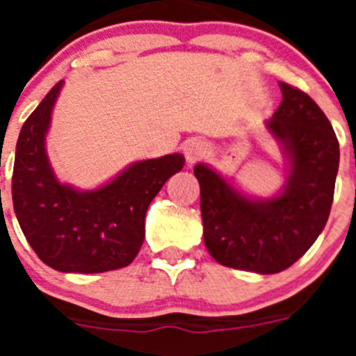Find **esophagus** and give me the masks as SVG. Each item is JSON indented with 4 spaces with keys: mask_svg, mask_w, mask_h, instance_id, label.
<instances>
[{
    "mask_svg": "<svg viewBox=\"0 0 356 356\" xmlns=\"http://www.w3.org/2000/svg\"><path fill=\"white\" fill-rule=\"evenodd\" d=\"M207 153V146L200 139H188L184 146V155L188 163H194Z\"/></svg>",
    "mask_w": 356,
    "mask_h": 356,
    "instance_id": "obj_1",
    "label": "esophagus"
}]
</instances>
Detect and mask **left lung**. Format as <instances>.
<instances>
[{"mask_svg":"<svg viewBox=\"0 0 356 356\" xmlns=\"http://www.w3.org/2000/svg\"><path fill=\"white\" fill-rule=\"evenodd\" d=\"M282 105L266 121L287 162L284 187L269 197L242 191L200 162L203 238L221 266L275 275L300 260L325 228L339 171V143L312 97L280 81Z\"/></svg>","mask_w":356,"mask_h":356,"instance_id":"8db88e82","label":"left lung"}]
</instances>
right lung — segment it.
I'll use <instances>...</instances> for the list:
<instances>
[{
	"label": "right lung",
	"instance_id": "add662e5",
	"mask_svg": "<svg viewBox=\"0 0 356 356\" xmlns=\"http://www.w3.org/2000/svg\"><path fill=\"white\" fill-rule=\"evenodd\" d=\"M64 80L46 94L21 128L15 146L12 200L31 250L60 273L92 275L134 262L144 242V219L162 185L181 171L180 153L131 162L96 188L58 180L46 137Z\"/></svg>",
	"mask_w": 356,
	"mask_h": 356
}]
</instances>
